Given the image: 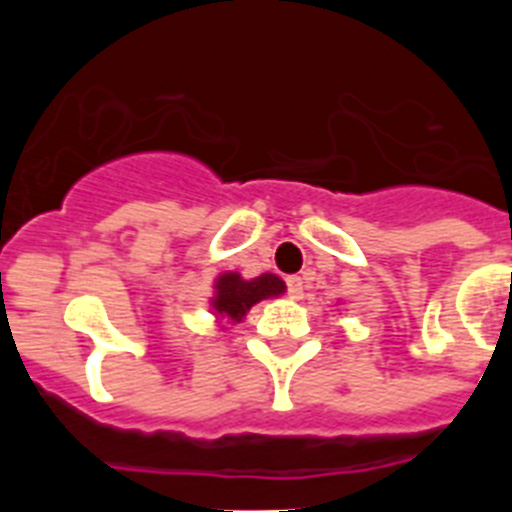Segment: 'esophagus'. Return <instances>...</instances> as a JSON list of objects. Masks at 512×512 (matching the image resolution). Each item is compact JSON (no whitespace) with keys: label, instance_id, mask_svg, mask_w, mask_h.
Here are the masks:
<instances>
[{"label":"esophagus","instance_id":"1","mask_svg":"<svg viewBox=\"0 0 512 512\" xmlns=\"http://www.w3.org/2000/svg\"><path fill=\"white\" fill-rule=\"evenodd\" d=\"M287 289H289V297H292V300H300L305 284H302L300 277H289L287 279Z\"/></svg>","mask_w":512,"mask_h":512}]
</instances>
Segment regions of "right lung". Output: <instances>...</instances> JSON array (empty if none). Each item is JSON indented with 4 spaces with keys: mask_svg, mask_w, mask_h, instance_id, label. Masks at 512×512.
Wrapping results in <instances>:
<instances>
[{
    "mask_svg": "<svg viewBox=\"0 0 512 512\" xmlns=\"http://www.w3.org/2000/svg\"><path fill=\"white\" fill-rule=\"evenodd\" d=\"M284 292H287V284L277 274L243 279L238 271H225L212 284L210 310L217 323H220V330H225L228 323H241L256 302L279 297Z\"/></svg>",
    "mask_w": 512,
    "mask_h": 512,
    "instance_id": "1",
    "label": "right lung"
}]
</instances>
